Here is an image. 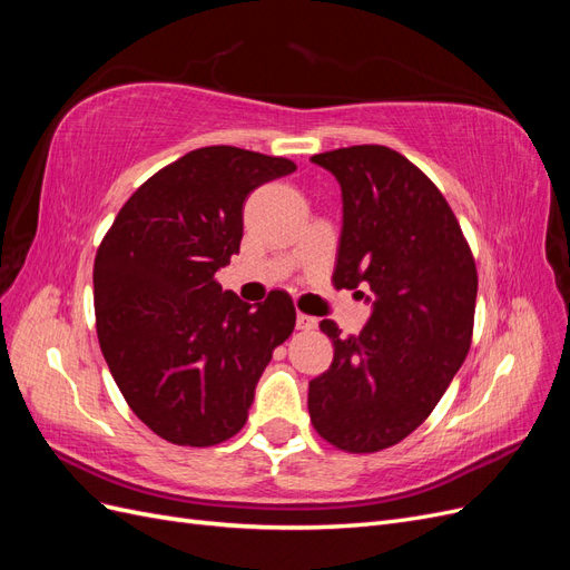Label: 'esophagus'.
<instances>
[{"instance_id": "obj_1", "label": "esophagus", "mask_w": 570, "mask_h": 570, "mask_svg": "<svg viewBox=\"0 0 570 570\" xmlns=\"http://www.w3.org/2000/svg\"><path fill=\"white\" fill-rule=\"evenodd\" d=\"M318 325V321L314 316H306V314H297V331H314Z\"/></svg>"}]
</instances>
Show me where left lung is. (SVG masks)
I'll return each instance as SVG.
<instances>
[{
	"label": "left lung",
	"mask_w": 570,
	"mask_h": 570,
	"mask_svg": "<svg viewBox=\"0 0 570 570\" xmlns=\"http://www.w3.org/2000/svg\"><path fill=\"white\" fill-rule=\"evenodd\" d=\"M312 161L342 189L333 283L371 287L373 312L350 337L321 321L335 356L308 383V416L337 450L371 454L411 435L461 368L473 335L475 262L450 204L400 151L356 145Z\"/></svg>",
	"instance_id": "1"
}]
</instances>
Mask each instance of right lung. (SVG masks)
I'll return each instance as SVG.
<instances>
[{
  "label": "right lung",
  "mask_w": 570,
  "mask_h": 570,
  "mask_svg": "<svg viewBox=\"0 0 570 570\" xmlns=\"http://www.w3.org/2000/svg\"><path fill=\"white\" fill-rule=\"evenodd\" d=\"M295 168L228 145L195 149L137 187L101 239L99 347L135 416L166 442L239 433L273 350L295 331L287 292L252 306L216 283L239 252L252 189Z\"/></svg>",
  "instance_id": "right-lung-1"
}]
</instances>
